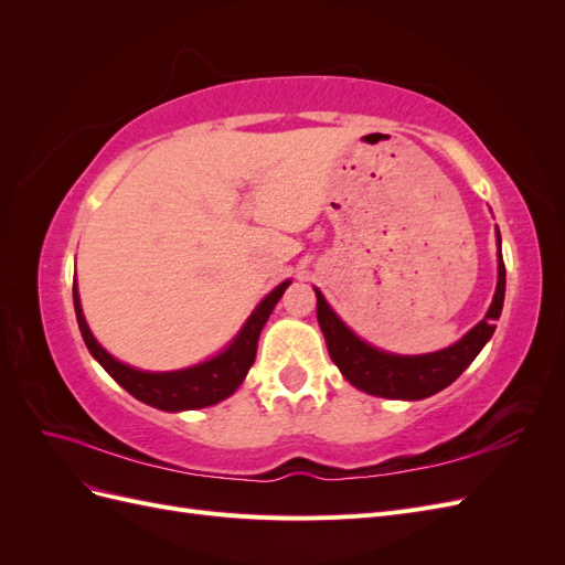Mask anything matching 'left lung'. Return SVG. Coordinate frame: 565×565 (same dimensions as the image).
<instances>
[{
    "label": "left lung",
    "instance_id": "8db88e82",
    "mask_svg": "<svg viewBox=\"0 0 565 565\" xmlns=\"http://www.w3.org/2000/svg\"><path fill=\"white\" fill-rule=\"evenodd\" d=\"M494 233H498V287H494L486 318L473 324L455 344L434 353L398 355L367 344L332 311V306L324 301L320 289L313 287L318 297V324L324 334L332 363L344 374V380L355 388L370 393V396L393 401H422L450 386L488 344L494 332V320L502 316L507 270L502 262V237L498 228H494Z\"/></svg>",
    "mask_w": 565,
    "mask_h": 565
}]
</instances>
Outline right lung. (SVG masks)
Listing matches in <instances>:
<instances>
[{"label":"right lung","instance_id":"right-lung-1","mask_svg":"<svg viewBox=\"0 0 565 565\" xmlns=\"http://www.w3.org/2000/svg\"><path fill=\"white\" fill-rule=\"evenodd\" d=\"M289 282L292 280H285L276 289H270L224 351H218L198 365L172 372H148L131 367L117 361V358L100 347L89 330L87 318L82 313L77 280L73 285V303L84 344H87L89 353L119 386L150 407L164 409V413H183V409H200L226 401L245 382L256 358V341H259L268 316L276 309Z\"/></svg>","mask_w":565,"mask_h":565}]
</instances>
